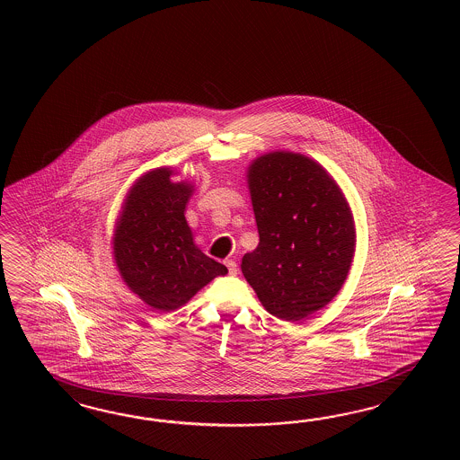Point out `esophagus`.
I'll list each match as a JSON object with an SVG mask.
<instances>
[{
  "mask_svg": "<svg viewBox=\"0 0 460 460\" xmlns=\"http://www.w3.org/2000/svg\"><path fill=\"white\" fill-rule=\"evenodd\" d=\"M224 265L227 266L229 275H237V265L234 260H226V261H224Z\"/></svg>",
  "mask_w": 460,
  "mask_h": 460,
  "instance_id": "34e87169",
  "label": "esophagus"
}]
</instances>
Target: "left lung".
I'll use <instances>...</instances> for the list:
<instances>
[{"label":"left lung","instance_id":"1","mask_svg":"<svg viewBox=\"0 0 460 460\" xmlns=\"http://www.w3.org/2000/svg\"><path fill=\"white\" fill-rule=\"evenodd\" d=\"M260 244L241 270L266 310L281 321L327 305L348 279L356 229L348 200L305 155L273 152L248 168Z\"/></svg>","mask_w":460,"mask_h":460}]
</instances>
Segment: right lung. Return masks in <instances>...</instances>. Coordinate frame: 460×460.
Returning <instances> with one entry per match:
<instances>
[{"mask_svg":"<svg viewBox=\"0 0 460 460\" xmlns=\"http://www.w3.org/2000/svg\"><path fill=\"white\" fill-rule=\"evenodd\" d=\"M156 168L131 187L112 237L114 261L129 290L148 306L170 312L187 304L227 268L194 244L183 210L194 192Z\"/></svg>","mask_w":460,"mask_h":460,"instance_id":"1","label":"right lung"}]
</instances>
